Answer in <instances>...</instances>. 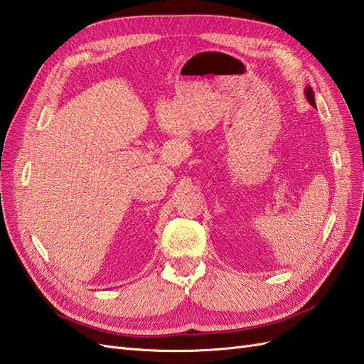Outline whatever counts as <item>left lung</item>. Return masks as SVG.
Returning a JSON list of instances; mask_svg holds the SVG:
<instances>
[{
  "label": "left lung",
  "mask_w": 364,
  "mask_h": 364,
  "mask_svg": "<svg viewBox=\"0 0 364 364\" xmlns=\"http://www.w3.org/2000/svg\"><path fill=\"white\" fill-rule=\"evenodd\" d=\"M305 97H306V100L310 102V105L311 106H316V102H314V94H313V90L310 86H306L305 87Z\"/></svg>",
  "instance_id": "1"
}]
</instances>
